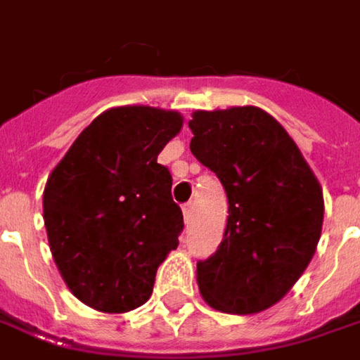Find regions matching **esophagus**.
Masks as SVG:
<instances>
[{
  "label": "esophagus",
  "instance_id": "34e87169",
  "mask_svg": "<svg viewBox=\"0 0 360 360\" xmlns=\"http://www.w3.org/2000/svg\"><path fill=\"white\" fill-rule=\"evenodd\" d=\"M182 212H184L186 223H190L192 221V217H194V204H186L184 207H182Z\"/></svg>",
  "mask_w": 360,
  "mask_h": 360
}]
</instances>
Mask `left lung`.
I'll return each mask as SVG.
<instances>
[{"mask_svg":"<svg viewBox=\"0 0 360 360\" xmlns=\"http://www.w3.org/2000/svg\"><path fill=\"white\" fill-rule=\"evenodd\" d=\"M192 155L225 188L221 245L198 262L204 300L223 314H259L308 269L323 225V192L286 129L255 105L194 111Z\"/></svg>","mask_w":360,"mask_h":360,"instance_id":"8db88e82","label":"left lung"}]
</instances>
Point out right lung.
Segmentation results:
<instances>
[{
  "instance_id": "right-lung-1",
  "label": "right lung",
  "mask_w": 360,
  "mask_h": 360,
  "mask_svg": "<svg viewBox=\"0 0 360 360\" xmlns=\"http://www.w3.org/2000/svg\"><path fill=\"white\" fill-rule=\"evenodd\" d=\"M178 111L123 105L91 121L52 170L43 194L52 259L86 306H143L156 269L184 229L160 150L182 129Z\"/></svg>"
}]
</instances>
